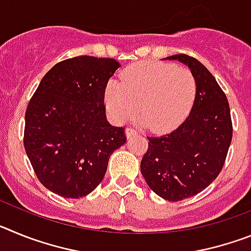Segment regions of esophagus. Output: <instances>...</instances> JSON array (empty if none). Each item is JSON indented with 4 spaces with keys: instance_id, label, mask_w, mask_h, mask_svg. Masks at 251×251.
Returning a JSON list of instances; mask_svg holds the SVG:
<instances>
[{
    "instance_id": "34e87169",
    "label": "esophagus",
    "mask_w": 251,
    "mask_h": 251,
    "mask_svg": "<svg viewBox=\"0 0 251 251\" xmlns=\"http://www.w3.org/2000/svg\"><path fill=\"white\" fill-rule=\"evenodd\" d=\"M126 133H127V137L128 138H130V137H133V136H136L137 133V130L134 129V128H127V130H126Z\"/></svg>"
}]
</instances>
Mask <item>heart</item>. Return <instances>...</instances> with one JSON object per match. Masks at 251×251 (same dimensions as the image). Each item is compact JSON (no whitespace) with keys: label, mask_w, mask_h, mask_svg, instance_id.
I'll use <instances>...</instances> for the list:
<instances>
[{"label":"heart","mask_w":251,"mask_h":251,"mask_svg":"<svg viewBox=\"0 0 251 251\" xmlns=\"http://www.w3.org/2000/svg\"><path fill=\"white\" fill-rule=\"evenodd\" d=\"M196 94V77L187 68L142 61L124 69L121 81L106 84L104 99L115 121L133 119L141 104L146 126L154 133H167L187 118Z\"/></svg>","instance_id":"b5f03b06"}]
</instances>
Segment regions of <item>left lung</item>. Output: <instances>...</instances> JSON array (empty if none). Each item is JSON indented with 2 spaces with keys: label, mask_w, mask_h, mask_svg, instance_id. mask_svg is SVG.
<instances>
[{
  "label": "left lung",
  "mask_w": 251,
  "mask_h": 251,
  "mask_svg": "<svg viewBox=\"0 0 251 251\" xmlns=\"http://www.w3.org/2000/svg\"><path fill=\"white\" fill-rule=\"evenodd\" d=\"M167 59L190 68L197 81L196 100L178 128L147 137L141 172L158 196L181 201L203 191L219 176L231 143L232 122L225 93L199 60L185 54Z\"/></svg>",
  "instance_id": "8db88e82"
}]
</instances>
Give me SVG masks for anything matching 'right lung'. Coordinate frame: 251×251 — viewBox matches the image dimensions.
<instances>
[{"instance_id": "obj_1", "label": "right lung", "mask_w": 251, "mask_h": 251, "mask_svg": "<svg viewBox=\"0 0 251 251\" xmlns=\"http://www.w3.org/2000/svg\"><path fill=\"white\" fill-rule=\"evenodd\" d=\"M119 63L75 56L57 63L40 81L25 113L24 146L48 190L79 199L94 190L109 157L127 141L106 122L104 93Z\"/></svg>"}]
</instances>
